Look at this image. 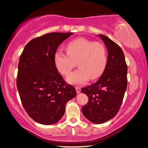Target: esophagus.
Returning <instances> with one entry per match:
<instances>
[{
  "label": "esophagus",
  "instance_id": "1",
  "mask_svg": "<svg viewBox=\"0 0 148 148\" xmlns=\"http://www.w3.org/2000/svg\"><path fill=\"white\" fill-rule=\"evenodd\" d=\"M76 93H79L80 92V88L78 87H76Z\"/></svg>",
  "mask_w": 148,
  "mask_h": 148
}]
</instances>
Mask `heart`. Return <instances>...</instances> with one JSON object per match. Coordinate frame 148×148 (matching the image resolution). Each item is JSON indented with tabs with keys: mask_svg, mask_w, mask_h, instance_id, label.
<instances>
[{
	"mask_svg": "<svg viewBox=\"0 0 148 148\" xmlns=\"http://www.w3.org/2000/svg\"><path fill=\"white\" fill-rule=\"evenodd\" d=\"M66 51L67 54L56 52L54 61L63 76H68L77 63L79 68L67 78L69 83L83 85L90 78L96 79L103 74L107 63V50L102 43L80 37L68 43Z\"/></svg>",
	"mask_w": 148,
	"mask_h": 148,
	"instance_id": "heart-1",
	"label": "heart"
}]
</instances>
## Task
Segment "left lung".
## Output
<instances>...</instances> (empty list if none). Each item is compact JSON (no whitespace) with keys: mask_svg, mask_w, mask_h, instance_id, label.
Returning a JSON list of instances; mask_svg holds the SVG:
<instances>
[{"mask_svg":"<svg viewBox=\"0 0 148 148\" xmlns=\"http://www.w3.org/2000/svg\"><path fill=\"white\" fill-rule=\"evenodd\" d=\"M108 50L106 66L96 83L82 88L89 100L82 113L94 124H102L118 113L127 87V65L121 48L104 35H99Z\"/></svg>","mask_w":148,"mask_h":148,"instance_id":"left-lung-1","label":"left lung"}]
</instances>
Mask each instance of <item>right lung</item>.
Here are the masks:
<instances>
[{
  "label": "right lung",
  "mask_w": 148,
  "mask_h": 148,
  "mask_svg": "<svg viewBox=\"0 0 148 148\" xmlns=\"http://www.w3.org/2000/svg\"><path fill=\"white\" fill-rule=\"evenodd\" d=\"M72 33H50L33 39L24 47L18 63L16 84L25 111L36 122L55 124L65 113V104L76 91L56 67L58 47Z\"/></svg>",
  "instance_id": "1"
}]
</instances>
